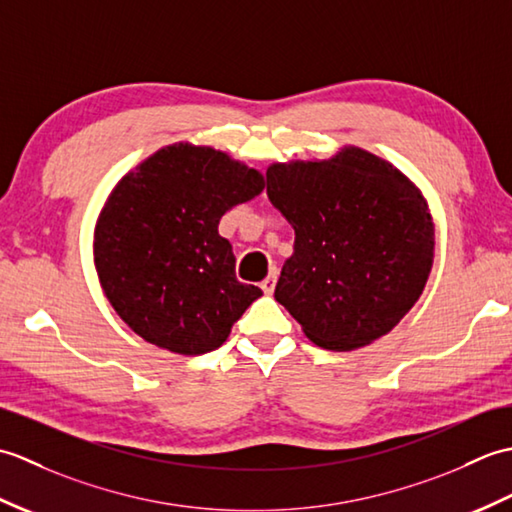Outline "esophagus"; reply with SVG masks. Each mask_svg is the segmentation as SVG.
<instances>
[{"instance_id": "1", "label": "esophagus", "mask_w": 512, "mask_h": 512, "mask_svg": "<svg viewBox=\"0 0 512 512\" xmlns=\"http://www.w3.org/2000/svg\"><path fill=\"white\" fill-rule=\"evenodd\" d=\"M275 284H277V275L273 273V275H268L262 284H259V288H262L266 295H273V290H275Z\"/></svg>"}]
</instances>
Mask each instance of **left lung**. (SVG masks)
<instances>
[{
    "label": "left lung",
    "mask_w": 512,
    "mask_h": 512,
    "mask_svg": "<svg viewBox=\"0 0 512 512\" xmlns=\"http://www.w3.org/2000/svg\"><path fill=\"white\" fill-rule=\"evenodd\" d=\"M268 200L295 228L275 299L312 343L354 350L387 334L422 295L433 222L389 162L347 147L332 160L273 165Z\"/></svg>",
    "instance_id": "obj_1"
}]
</instances>
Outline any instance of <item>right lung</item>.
<instances>
[{"label": "right lung", "mask_w": 512, "mask_h": 512, "mask_svg": "<svg viewBox=\"0 0 512 512\" xmlns=\"http://www.w3.org/2000/svg\"><path fill=\"white\" fill-rule=\"evenodd\" d=\"M264 176L211 147L171 145L116 184L94 233L101 286L129 328L169 352L217 350L255 299L235 277L222 215Z\"/></svg>", "instance_id": "right-lung-1"}]
</instances>
